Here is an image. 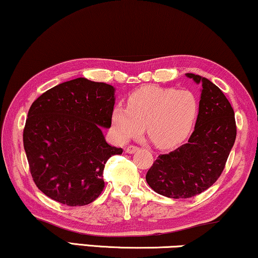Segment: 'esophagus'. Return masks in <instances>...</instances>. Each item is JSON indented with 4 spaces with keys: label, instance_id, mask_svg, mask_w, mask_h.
<instances>
[{
    "label": "esophagus",
    "instance_id": "34e87169",
    "mask_svg": "<svg viewBox=\"0 0 258 258\" xmlns=\"http://www.w3.org/2000/svg\"><path fill=\"white\" fill-rule=\"evenodd\" d=\"M140 150V148L136 147V145H128L125 149V151L128 152V154H134V152H136Z\"/></svg>",
    "mask_w": 258,
    "mask_h": 258
}]
</instances>
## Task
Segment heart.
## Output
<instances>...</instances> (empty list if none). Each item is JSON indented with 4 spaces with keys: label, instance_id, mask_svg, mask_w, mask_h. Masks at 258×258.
Instances as JSON below:
<instances>
[{
    "label": "heart",
    "instance_id": "heart-1",
    "mask_svg": "<svg viewBox=\"0 0 258 258\" xmlns=\"http://www.w3.org/2000/svg\"><path fill=\"white\" fill-rule=\"evenodd\" d=\"M198 115V101L191 92L145 86L117 106L111 124L122 141L135 138L145 126L149 140L159 149H172L186 140Z\"/></svg>",
    "mask_w": 258,
    "mask_h": 258
}]
</instances>
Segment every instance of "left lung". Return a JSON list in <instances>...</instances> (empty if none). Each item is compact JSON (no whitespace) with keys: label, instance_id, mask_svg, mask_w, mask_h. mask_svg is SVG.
<instances>
[{"label":"left lung","instance_id":"left-lung-1","mask_svg":"<svg viewBox=\"0 0 258 258\" xmlns=\"http://www.w3.org/2000/svg\"><path fill=\"white\" fill-rule=\"evenodd\" d=\"M186 76L201 85L194 132L187 143L159 155L145 175L155 192L172 199L192 198L210 188L225 169L236 138L234 110L221 89L206 78Z\"/></svg>","mask_w":258,"mask_h":258}]
</instances>
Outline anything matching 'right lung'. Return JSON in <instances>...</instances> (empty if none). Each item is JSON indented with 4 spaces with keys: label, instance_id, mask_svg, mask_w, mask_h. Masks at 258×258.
<instances>
[{
    "label": "right lung",
    "instance_id": "obj_1",
    "mask_svg": "<svg viewBox=\"0 0 258 258\" xmlns=\"http://www.w3.org/2000/svg\"><path fill=\"white\" fill-rule=\"evenodd\" d=\"M115 88L85 78L43 93L30 107L23 144L30 172L45 196L67 206H85L104 187V164L121 148L104 140L110 128Z\"/></svg>",
    "mask_w": 258,
    "mask_h": 258
}]
</instances>
